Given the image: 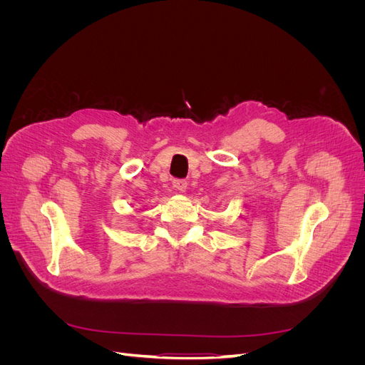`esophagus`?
Returning <instances> with one entry per match:
<instances>
[{
	"mask_svg": "<svg viewBox=\"0 0 365 365\" xmlns=\"http://www.w3.org/2000/svg\"><path fill=\"white\" fill-rule=\"evenodd\" d=\"M187 185H189V182H187L185 180H173V187L178 192H185Z\"/></svg>",
	"mask_w": 365,
	"mask_h": 365,
	"instance_id": "34e87169",
	"label": "esophagus"
}]
</instances>
